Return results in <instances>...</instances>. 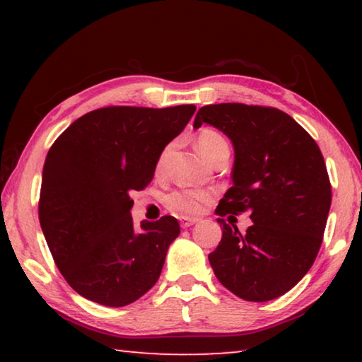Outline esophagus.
Listing matches in <instances>:
<instances>
[{
	"instance_id": "34e87169",
	"label": "esophagus",
	"mask_w": 362,
	"mask_h": 362,
	"mask_svg": "<svg viewBox=\"0 0 362 362\" xmlns=\"http://www.w3.org/2000/svg\"><path fill=\"white\" fill-rule=\"evenodd\" d=\"M199 218H188V217H182L180 218V226L182 228H189V226L194 225L196 222H198Z\"/></svg>"
}]
</instances>
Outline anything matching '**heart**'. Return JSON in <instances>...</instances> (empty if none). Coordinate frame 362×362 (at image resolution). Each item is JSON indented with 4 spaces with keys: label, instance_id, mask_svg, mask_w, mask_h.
I'll return each instance as SVG.
<instances>
[{
    "label": "heart",
    "instance_id": "1",
    "mask_svg": "<svg viewBox=\"0 0 362 362\" xmlns=\"http://www.w3.org/2000/svg\"><path fill=\"white\" fill-rule=\"evenodd\" d=\"M196 148L199 150L207 161L212 163L218 155H222L225 151H230L228 144L223 139L222 134H218L214 129H203L196 136ZM169 148H164L161 155L158 158L156 169L161 170L166 163ZM214 199V193L209 189H201V188H182L175 189L170 194H168L166 203L170 211L180 214L183 217H193L203 212L207 204Z\"/></svg>",
    "mask_w": 362,
    "mask_h": 362
}]
</instances>
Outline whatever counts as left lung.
Segmentation results:
<instances>
[{
	"instance_id": "1",
	"label": "left lung",
	"mask_w": 362,
	"mask_h": 362,
	"mask_svg": "<svg viewBox=\"0 0 362 362\" xmlns=\"http://www.w3.org/2000/svg\"><path fill=\"white\" fill-rule=\"evenodd\" d=\"M235 148L233 187L216 214L249 211L241 233L217 218L222 240L209 254L226 289L249 302H268L291 291L313 265L332 201L322 153L298 122L278 108L217 103L196 113Z\"/></svg>"
}]
</instances>
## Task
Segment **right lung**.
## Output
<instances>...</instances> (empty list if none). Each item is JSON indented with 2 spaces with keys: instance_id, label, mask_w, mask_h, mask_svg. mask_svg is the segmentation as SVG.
Listing matches in <instances>:
<instances>
[{
  "instance_id": "obj_1",
  "label": "right lung",
  "mask_w": 362,
  "mask_h": 362,
  "mask_svg": "<svg viewBox=\"0 0 362 362\" xmlns=\"http://www.w3.org/2000/svg\"><path fill=\"white\" fill-rule=\"evenodd\" d=\"M194 110L99 108L52 144L42 168L40 223L54 262L79 296L124 306L155 286L180 225L173 216L134 225L131 192L151 182L164 146Z\"/></svg>"
}]
</instances>
